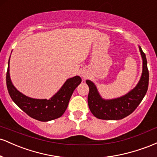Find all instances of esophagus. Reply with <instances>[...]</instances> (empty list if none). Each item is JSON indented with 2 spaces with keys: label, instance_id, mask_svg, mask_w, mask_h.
Instances as JSON below:
<instances>
[{
  "label": "esophagus",
  "instance_id": "obj_1",
  "mask_svg": "<svg viewBox=\"0 0 157 157\" xmlns=\"http://www.w3.org/2000/svg\"><path fill=\"white\" fill-rule=\"evenodd\" d=\"M82 77H83V78H86V76H85V75H82Z\"/></svg>",
  "mask_w": 157,
  "mask_h": 157
}]
</instances>
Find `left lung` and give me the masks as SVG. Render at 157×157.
I'll list each match as a JSON object with an SVG mask.
<instances>
[{
    "label": "left lung",
    "instance_id": "obj_1",
    "mask_svg": "<svg viewBox=\"0 0 157 157\" xmlns=\"http://www.w3.org/2000/svg\"><path fill=\"white\" fill-rule=\"evenodd\" d=\"M142 58V72L140 80L134 89L118 98L105 100L99 94L93 82L87 80L86 83L89 87L88 104L91 112L100 120H121L134 112L146 94L148 87L149 72L145 53L139 46Z\"/></svg>",
    "mask_w": 157,
    "mask_h": 157
}]
</instances>
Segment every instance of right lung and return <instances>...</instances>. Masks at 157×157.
<instances>
[{
	"mask_svg": "<svg viewBox=\"0 0 157 157\" xmlns=\"http://www.w3.org/2000/svg\"><path fill=\"white\" fill-rule=\"evenodd\" d=\"M81 81L79 76L68 79L60 89L49 100L31 98L20 92L13 86L10 75V60L8 62L6 86L11 98L29 116L39 121L47 122L60 117L67 109L74 91Z\"/></svg>",
	"mask_w": 157,
	"mask_h": 157,
	"instance_id": "add662e5",
	"label": "right lung"
}]
</instances>
